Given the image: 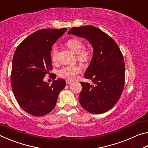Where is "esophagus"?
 <instances>
[{
    "label": "esophagus",
    "instance_id": "obj_1",
    "mask_svg": "<svg viewBox=\"0 0 148 148\" xmlns=\"http://www.w3.org/2000/svg\"><path fill=\"white\" fill-rule=\"evenodd\" d=\"M72 81H71V80H66V84L67 85H69V84H71L72 83Z\"/></svg>",
    "mask_w": 148,
    "mask_h": 148
}]
</instances>
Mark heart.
<instances>
[{
    "label": "heart",
    "instance_id": "heart-1",
    "mask_svg": "<svg viewBox=\"0 0 148 148\" xmlns=\"http://www.w3.org/2000/svg\"><path fill=\"white\" fill-rule=\"evenodd\" d=\"M66 45L74 53H77V58L79 61L87 62L91 59L92 51L88 47H84V42L81 40L73 38L66 42ZM59 49L56 45L52 47L51 57L53 62H56L58 60ZM82 68L79 65H68L59 70L58 75L62 78L73 80L76 78L77 74L81 73Z\"/></svg>",
    "mask_w": 148,
    "mask_h": 148
}]
</instances>
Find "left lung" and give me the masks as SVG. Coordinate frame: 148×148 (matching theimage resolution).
<instances>
[{"instance_id":"left-lung-1","label":"left lung","mask_w":148,"mask_h":148,"mask_svg":"<svg viewBox=\"0 0 148 148\" xmlns=\"http://www.w3.org/2000/svg\"><path fill=\"white\" fill-rule=\"evenodd\" d=\"M87 39L93 48V54L85 78L93 85L81 82L79 95L81 106L92 114L108 111L118 101L125 84V62L119 46L109 35L92 25L73 27L68 34Z\"/></svg>"}]
</instances>
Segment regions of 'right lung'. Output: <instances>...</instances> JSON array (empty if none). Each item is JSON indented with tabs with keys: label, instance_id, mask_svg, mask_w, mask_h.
I'll return each instance as SVG.
<instances>
[{
	"label": "right lung",
	"instance_id": "obj_1",
	"mask_svg": "<svg viewBox=\"0 0 148 148\" xmlns=\"http://www.w3.org/2000/svg\"><path fill=\"white\" fill-rule=\"evenodd\" d=\"M66 31L46 29L29 35L15 51L11 84L17 102L22 109L34 116H43L56 106L60 91L66 82L59 78L51 85L44 77L51 71V47ZM56 77L53 75V79Z\"/></svg>",
	"mask_w": 148,
	"mask_h": 148
}]
</instances>
